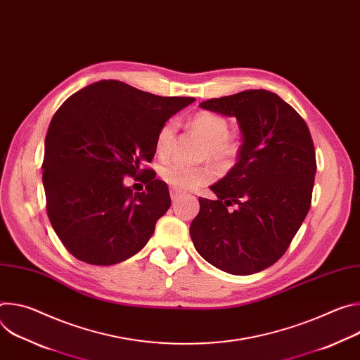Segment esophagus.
<instances>
[{"instance_id": "esophagus-1", "label": "esophagus", "mask_w": 360, "mask_h": 360, "mask_svg": "<svg viewBox=\"0 0 360 360\" xmlns=\"http://www.w3.org/2000/svg\"><path fill=\"white\" fill-rule=\"evenodd\" d=\"M169 193H171V199H172V200H176V199L182 195V192H181L179 189H175V188H171Z\"/></svg>"}]
</instances>
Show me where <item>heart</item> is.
Returning a JSON list of instances; mask_svg holds the SVG:
<instances>
[{"instance_id": "1", "label": "heart", "mask_w": 360, "mask_h": 360, "mask_svg": "<svg viewBox=\"0 0 360 360\" xmlns=\"http://www.w3.org/2000/svg\"><path fill=\"white\" fill-rule=\"evenodd\" d=\"M193 129L208 142V155L218 162L231 161L238 152L236 142L229 136V122L214 112L202 111L191 118ZM176 124L174 120L162 124L157 134V152L167 157L171 152ZM161 178L175 189L191 191L210 184L214 179V171L210 167H191L179 161L167 162L161 168Z\"/></svg>"}]
</instances>
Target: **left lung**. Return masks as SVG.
Returning <instances> with one entry per match:
<instances>
[{
    "label": "left lung",
    "instance_id": "obj_1",
    "mask_svg": "<svg viewBox=\"0 0 360 360\" xmlns=\"http://www.w3.org/2000/svg\"><path fill=\"white\" fill-rule=\"evenodd\" d=\"M200 108L235 117L238 162L199 198L189 233L215 268L252 275L272 266L289 248L311 208L316 174L314 141L303 118L276 94L248 89L212 98Z\"/></svg>",
    "mask_w": 360,
    "mask_h": 360
}]
</instances>
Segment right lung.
Returning a JSON list of instances; mask_svg holds the SVG:
<instances>
[{"label":"right lung","instance_id":"obj_1","mask_svg":"<svg viewBox=\"0 0 360 360\" xmlns=\"http://www.w3.org/2000/svg\"><path fill=\"white\" fill-rule=\"evenodd\" d=\"M191 96H160L115 79L72 94L45 136L42 184L46 214L67 250L89 265H115L138 253L169 210L164 181L142 168L157 134ZM142 176L143 193L123 185Z\"/></svg>","mask_w":360,"mask_h":360}]
</instances>
